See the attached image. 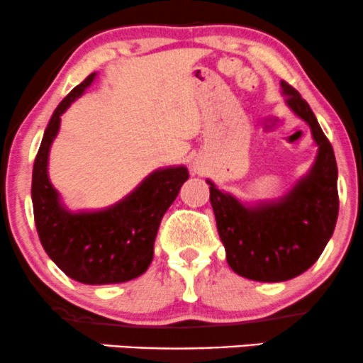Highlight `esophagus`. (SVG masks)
<instances>
[{
    "label": "esophagus",
    "mask_w": 363,
    "mask_h": 363,
    "mask_svg": "<svg viewBox=\"0 0 363 363\" xmlns=\"http://www.w3.org/2000/svg\"><path fill=\"white\" fill-rule=\"evenodd\" d=\"M191 167H193V172L194 174H201L203 170H205V167H203V164L199 160H194L193 164H191Z\"/></svg>",
    "instance_id": "esophagus-1"
}]
</instances>
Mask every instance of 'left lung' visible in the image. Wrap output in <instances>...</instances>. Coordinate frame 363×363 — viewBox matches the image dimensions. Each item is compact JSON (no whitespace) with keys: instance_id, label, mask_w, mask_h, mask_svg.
Masks as SVG:
<instances>
[{"instance_id":"8db88e82","label":"left lung","mask_w":363,"mask_h":363,"mask_svg":"<svg viewBox=\"0 0 363 363\" xmlns=\"http://www.w3.org/2000/svg\"><path fill=\"white\" fill-rule=\"evenodd\" d=\"M285 104L311 128L318 155L309 172L280 198L244 201L210 184L220 240L228 266L254 281L277 283L311 268L335 232L338 218V167L331 143L297 90L281 82Z\"/></svg>"}]
</instances>
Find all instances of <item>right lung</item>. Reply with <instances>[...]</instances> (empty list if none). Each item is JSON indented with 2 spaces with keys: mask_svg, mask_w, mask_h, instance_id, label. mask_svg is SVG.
Masks as SVG:
<instances>
[{
  "mask_svg": "<svg viewBox=\"0 0 363 363\" xmlns=\"http://www.w3.org/2000/svg\"><path fill=\"white\" fill-rule=\"evenodd\" d=\"M91 73L62 99L45 128L32 172V205L44 251L62 273L85 285L135 280L148 269L162 216L189 177L184 165L150 172L131 193L101 210H69L49 179V152L61 116L95 80Z\"/></svg>",
  "mask_w": 363,
  "mask_h": 363,
  "instance_id": "obj_1",
  "label": "right lung"
}]
</instances>
